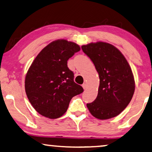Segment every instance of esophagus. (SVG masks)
I'll return each mask as SVG.
<instances>
[{"instance_id": "obj_1", "label": "esophagus", "mask_w": 152, "mask_h": 152, "mask_svg": "<svg viewBox=\"0 0 152 152\" xmlns=\"http://www.w3.org/2000/svg\"><path fill=\"white\" fill-rule=\"evenodd\" d=\"M82 87H83V88L84 89V90H86V89L87 88V84H83Z\"/></svg>"}]
</instances>
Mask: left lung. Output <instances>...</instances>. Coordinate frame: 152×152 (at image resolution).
<instances>
[{"label":"left lung","mask_w":152,"mask_h":152,"mask_svg":"<svg viewBox=\"0 0 152 152\" xmlns=\"http://www.w3.org/2000/svg\"><path fill=\"white\" fill-rule=\"evenodd\" d=\"M94 64L99 77L96 99L86 106L95 118L107 120L119 115L132 100L135 81L132 68L121 52L109 43L82 45Z\"/></svg>","instance_id":"left-lung-1"}]
</instances>
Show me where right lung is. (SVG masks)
Segmentation results:
<instances>
[{
    "instance_id": "right-lung-1",
    "label": "right lung",
    "mask_w": 152,
    "mask_h": 152,
    "mask_svg": "<svg viewBox=\"0 0 152 152\" xmlns=\"http://www.w3.org/2000/svg\"><path fill=\"white\" fill-rule=\"evenodd\" d=\"M80 50L77 43L66 39L50 43L38 54L27 72L25 89L33 108L50 119L60 118L71 99L84 89L74 82L67 61Z\"/></svg>"
}]
</instances>
